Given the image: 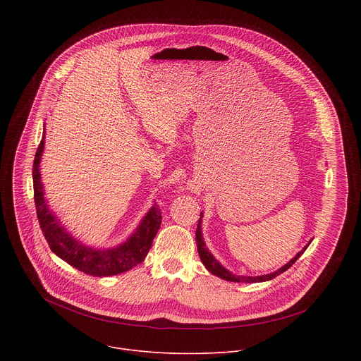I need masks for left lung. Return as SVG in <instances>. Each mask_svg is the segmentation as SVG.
Returning a JSON list of instances; mask_svg holds the SVG:
<instances>
[{
  "mask_svg": "<svg viewBox=\"0 0 361 361\" xmlns=\"http://www.w3.org/2000/svg\"><path fill=\"white\" fill-rule=\"evenodd\" d=\"M202 216H204V214H202V212H201V213H200V220H198V224H197V231H195V243H197V251H198L200 259H201L202 264L205 266V269H207L212 274H214V276H217V277H220V279H223V280L233 281V283H263V281H269V280H271V279L280 276L281 273H284L286 270H288V269L300 259L301 254L307 250V247L310 245V243H312V240L308 241V244H307L301 251H298L287 264H284L281 269H279V270H276V271H273V273L263 274V276H255V277H252V276H237V274H233L231 271H228V270L216 259V257L212 254V251L207 248V245H205L204 238H202V228H201V224H202L201 217H202Z\"/></svg>",
  "mask_w": 361,
  "mask_h": 361,
  "instance_id": "obj_1",
  "label": "left lung"
}]
</instances>
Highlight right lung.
I'll return each mask as SVG.
<instances>
[{
  "label": "right lung",
  "mask_w": 361,
  "mask_h": 361,
  "mask_svg": "<svg viewBox=\"0 0 361 361\" xmlns=\"http://www.w3.org/2000/svg\"><path fill=\"white\" fill-rule=\"evenodd\" d=\"M44 145L45 124L42 130V138L34 159L32 183L39 227L53 252L70 266L94 277H109L126 273L137 264L142 263L151 248L154 237L157 235V231L160 230L161 212L159 205L152 204V207L142 217L137 228L121 244L110 248H99L84 244L61 224L56 213L48 207V202L44 197L45 191L39 171Z\"/></svg>",
  "instance_id": "obj_1"
}]
</instances>
